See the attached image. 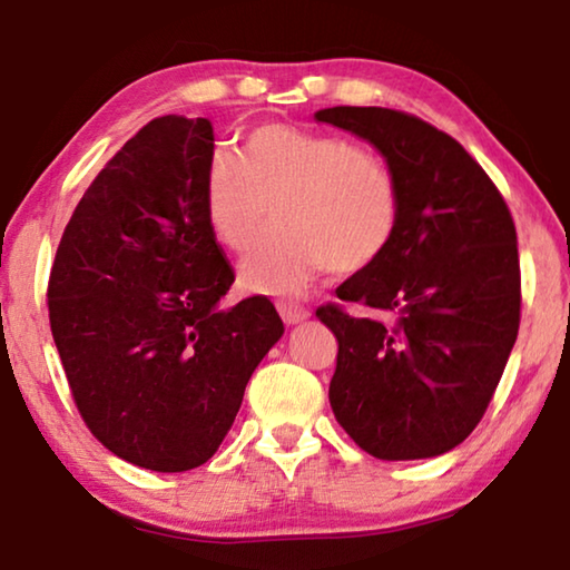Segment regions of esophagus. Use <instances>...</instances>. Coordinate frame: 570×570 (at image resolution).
Returning a JSON list of instances; mask_svg holds the SVG:
<instances>
[{"label": "esophagus", "instance_id": "1", "mask_svg": "<svg viewBox=\"0 0 570 570\" xmlns=\"http://www.w3.org/2000/svg\"><path fill=\"white\" fill-rule=\"evenodd\" d=\"M276 309L278 314H282V320L286 322V325H299V322H304L309 317V309L302 307V304L296 302H276Z\"/></svg>", "mask_w": 570, "mask_h": 570}]
</instances>
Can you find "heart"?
<instances>
[{
  "instance_id": "b5f03b06",
  "label": "heart",
  "mask_w": 570,
  "mask_h": 570,
  "mask_svg": "<svg viewBox=\"0 0 570 570\" xmlns=\"http://www.w3.org/2000/svg\"><path fill=\"white\" fill-rule=\"evenodd\" d=\"M202 197L212 233L237 256L256 248L274 207L278 230L243 266L245 286L266 294L299 292L327 268L366 271L402 212L396 174L376 150L288 125L253 127L237 156L212 153Z\"/></svg>"
}]
</instances>
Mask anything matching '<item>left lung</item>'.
Segmentation results:
<instances>
[{
	"label": "left lung",
	"instance_id": "left-lung-1",
	"mask_svg": "<svg viewBox=\"0 0 570 570\" xmlns=\"http://www.w3.org/2000/svg\"><path fill=\"white\" fill-rule=\"evenodd\" d=\"M368 140L399 181V227L373 266L337 286L320 322L337 337L330 406L381 461L443 455L481 422L520 330L512 212L461 142L386 107L320 109Z\"/></svg>",
	"mask_w": 570,
	"mask_h": 570
}]
</instances>
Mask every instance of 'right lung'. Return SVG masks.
Wrapping results in <instances>:
<instances>
[{"label": "right lung", "mask_w": 570, "mask_h": 570, "mask_svg": "<svg viewBox=\"0 0 570 570\" xmlns=\"http://www.w3.org/2000/svg\"><path fill=\"white\" fill-rule=\"evenodd\" d=\"M212 122L166 115L107 160L68 219L48 317L101 445L148 471L207 463L284 322L268 296L219 309L235 274L204 215Z\"/></svg>", "instance_id": "right-lung-1"}]
</instances>
